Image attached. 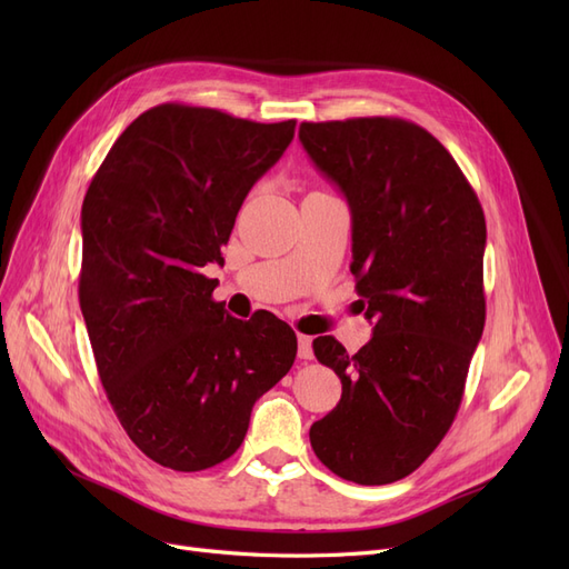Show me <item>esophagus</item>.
<instances>
[{
	"instance_id": "34e87169",
	"label": "esophagus",
	"mask_w": 569,
	"mask_h": 569,
	"mask_svg": "<svg viewBox=\"0 0 569 569\" xmlns=\"http://www.w3.org/2000/svg\"><path fill=\"white\" fill-rule=\"evenodd\" d=\"M297 341H299V358L301 360H311L313 358V337L299 332Z\"/></svg>"
}]
</instances>
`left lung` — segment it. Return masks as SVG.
Returning a JSON list of instances; mask_svg holds the SVG:
<instances>
[{"label":"left lung","mask_w":569,"mask_h":569,"mask_svg":"<svg viewBox=\"0 0 569 569\" xmlns=\"http://www.w3.org/2000/svg\"><path fill=\"white\" fill-rule=\"evenodd\" d=\"M308 157L349 201L356 291L372 339H313L341 399L311 427L325 468L356 485L408 477L449 432L487 320V220L446 147L403 118L301 123Z\"/></svg>","instance_id":"1"}]
</instances>
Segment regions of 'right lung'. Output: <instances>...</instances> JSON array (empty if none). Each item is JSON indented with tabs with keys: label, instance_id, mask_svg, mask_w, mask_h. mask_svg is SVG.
I'll return each instance as SVG.
<instances>
[{
	"label": "right lung",
	"instance_id": "right-lung-1",
	"mask_svg": "<svg viewBox=\"0 0 569 569\" xmlns=\"http://www.w3.org/2000/svg\"><path fill=\"white\" fill-rule=\"evenodd\" d=\"M297 120L159 104L113 142L82 201L80 308L99 380L132 443L199 472L242 446L253 403L295 366L297 335L272 313L213 301L234 218L295 140Z\"/></svg>",
	"mask_w": 569,
	"mask_h": 569
}]
</instances>
